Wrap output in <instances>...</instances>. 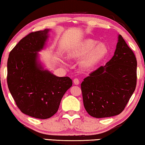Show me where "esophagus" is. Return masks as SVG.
Returning a JSON list of instances; mask_svg holds the SVG:
<instances>
[{"mask_svg": "<svg viewBox=\"0 0 145 145\" xmlns=\"http://www.w3.org/2000/svg\"><path fill=\"white\" fill-rule=\"evenodd\" d=\"M73 83H74V85H78L79 84V80L77 78H75L73 79Z\"/></svg>", "mask_w": 145, "mask_h": 145, "instance_id": "34e87169", "label": "esophagus"}]
</instances>
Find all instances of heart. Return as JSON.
Segmentation results:
<instances>
[{
    "label": "heart",
    "instance_id": "obj_1",
    "mask_svg": "<svg viewBox=\"0 0 145 145\" xmlns=\"http://www.w3.org/2000/svg\"><path fill=\"white\" fill-rule=\"evenodd\" d=\"M109 49L103 43L99 44L93 39H86L73 47L68 53L71 59H82L80 66L84 70H91L107 57Z\"/></svg>",
    "mask_w": 145,
    "mask_h": 145
}]
</instances>
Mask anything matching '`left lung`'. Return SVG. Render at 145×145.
<instances>
[{
  "instance_id": "obj_1",
  "label": "left lung",
  "mask_w": 145,
  "mask_h": 145,
  "mask_svg": "<svg viewBox=\"0 0 145 145\" xmlns=\"http://www.w3.org/2000/svg\"><path fill=\"white\" fill-rule=\"evenodd\" d=\"M136 84L137 60L119 34L111 59L82 82L84 107L95 118L118 115L132 96Z\"/></svg>"
}]
</instances>
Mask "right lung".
I'll return each instance as SVG.
<instances>
[{"instance_id":"right-lung-1","label":"right lung","mask_w":145,"mask_h":145,"mask_svg":"<svg viewBox=\"0 0 145 145\" xmlns=\"http://www.w3.org/2000/svg\"><path fill=\"white\" fill-rule=\"evenodd\" d=\"M50 29L31 32L19 41L8 59L7 83L23 113L46 119L59 109L65 92L72 86L68 77H57L44 69L38 52L44 49Z\"/></svg>"}]
</instances>
